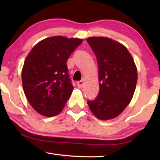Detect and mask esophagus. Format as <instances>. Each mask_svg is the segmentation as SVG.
I'll return each mask as SVG.
<instances>
[{
    "label": "esophagus",
    "instance_id": "obj_1",
    "mask_svg": "<svg viewBox=\"0 0 160 160\" xmlns=\"http://www.w3.org/2000/svg\"><path fill=\"white\" fill-rule=\"evenodd\" d=\"M84 83H85V80H82L80 81H78V82H77V86L78 87V88H82L83 85H84Z\"/></svg>",
    "mask_w": 160,
    "mask_h": 160
}]
</instances>
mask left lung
<instances>
[{
  "instance_id": "obj_1",
  "label": "left lung",
  "mask_w": 160,
  "mask_h": 160,
  "mask_svg": "<svg viewBox=\"0 0 160 160\" xmlns=\"http://www.w3.org/2000/svg\"><path fill=\"white\" fill-rule=\"evenodd\" d=\"M87 42L95 54L99 91L89 107L101 120L116 117L131 101L137 83V69L127 48L107 37H90Z\"/></svg>"
}]
</instances>
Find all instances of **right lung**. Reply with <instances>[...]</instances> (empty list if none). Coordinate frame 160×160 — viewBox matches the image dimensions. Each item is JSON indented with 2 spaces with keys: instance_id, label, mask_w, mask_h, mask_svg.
Here are the masks:
<instances>
[{
  "instance_id": "right-lung-1",
  "label": "right lung",
  "mask_w": 160,
  "mask_h": 160,
  "mask_svg": "<svg viewBox=\"0 0 160 160\" xmlns=\"http://www.w3.org/2000/svg\"><path fill=\"white\" fill-rule=\"evenodd\" d=\"M82 39L47 38L32 48L24 63L22 82L34 110L45 116L58 115L70 98L72 85L67 60Z\"/></svg>"
}]
</instances>
